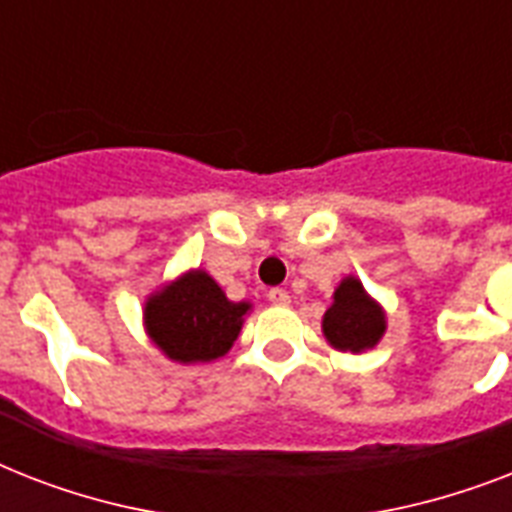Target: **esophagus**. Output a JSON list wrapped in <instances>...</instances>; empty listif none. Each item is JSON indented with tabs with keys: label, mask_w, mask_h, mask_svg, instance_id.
<instances>
[{
	"label": "esophagus",
	"mask_w": 512,
	"mask_h": 512,
	"mask_svg": "<svg viewBox=\"0 0 512 512\" xmlns=\"http://www.w3.org/2000/svg\"><path fill=\"white\" fill-rule=\"evenodd\" d=\"M268 300H271L273 305H287L289 303V292H287V289H281V287H273V289H268Z\"/></svg>",
	"instance_id": "1"
}]
</instances>
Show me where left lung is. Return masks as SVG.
<instances>
[{"instance_id":"obj_1","label":"left lung","mask_w":512,"mask_h":512,"mask_svg":"<svg viewBox=\"0 0 512 512\" xmlns=\"http://www.w3.org/2000/svg\"><path fill=\"white\" fill-rule=\"evenodd\" d=\"M385 332L380 305L366 295L356 279H345L337 287L335 303L324 313V335L340 350L361 353L374 348Z\"/></svg>"}]
</instances>
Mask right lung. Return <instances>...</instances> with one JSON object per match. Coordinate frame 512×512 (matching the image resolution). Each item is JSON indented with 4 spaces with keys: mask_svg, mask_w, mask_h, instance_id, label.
<instances>
[{
    "mask_svg": "<svg viewBox=\"0 0 512 512\" xmlns=\"http://www.w3.org/2000/svg\"><path fill=\"white\" fill-rule=\"evenodd\" d=\"M247 303H231L204 271L164 287L146 305L148 335L175 361H212L239 337Z\"/></svg>",
    "mask_w": 512,
    "mask_h": 512,
    "instance_id": "right-lung-1",
    "label": "right lung"
}]
</instances>
